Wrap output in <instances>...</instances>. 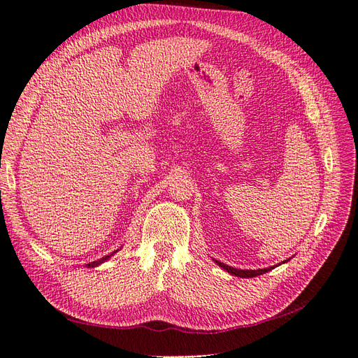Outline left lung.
<instances>
[{
  "label": "left lung",
  "instance_id": "obj_1",
  "mask_svg": "<svg viewBox=\"0 0 358 358\" xmlns=\"http://www.w3.org/2000/svg\"><path fill=\"white\" fill-rule=\"evenodd\" d=\"M215 264L220 265L223 269H226V271L231 275H236V277H244V278H248V277H256V275H260V274H265L268 271H271V269L274 266H269V268H264V269H236V268H231L226 264H221L220 260H215ZM277 266V265H275Z\"/></svg>",
  "mask_w": 358,
  "mask_h": 358
}]
</instances>
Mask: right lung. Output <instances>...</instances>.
<instances>
[{"instance_id": "add662e5", "label": "right lung", "mask_w": 358, "mask_h": 358, "mask_svg": "<svg viewBox=\"0 0 358 358\" xmlns=\"http://www.w3.org/2000/svg\"><path fill=\"white\" fill-rule=\"evenodd\" d=\"M114 253H117V250H115V251H113V253L111 255H108V256H105V257H102V259H99V260H96V262H90V264H87L85 266L87 268H94V266H98V265H101V264H103L105 262V260H108Z\"/></svg>"}]
</instances>
